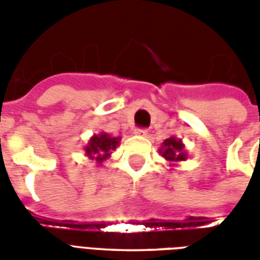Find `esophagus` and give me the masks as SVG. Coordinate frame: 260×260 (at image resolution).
I'll return each instance as SVG.
<instances>
[{
  "instance_id": "obj_1",
  "label": "esophagus",
  "mask_w": 260,
  "mask_h": 260,
  "mask_svg": "<svg viewBox=\"0 0 260 260\" xmlns=\"http://www.w3.org/2000/svg\"><path fill=\"white\" fill-rule=\"evenodd\" d=\"M135 134L139 135V136H147L148 135V129L147 128H136Z\"/></svg>"
}]
</instances>
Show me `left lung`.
Returning a JSON list of instances; mask_svg holds the SVG:
<instances>
[{
  "instance_id": "8db88e82",
  "label": "left lung",
  "mask_w": 260,
  "mask_h": 260,
  "mask_svg": "<svg viewBox=\"0 0 260 260\" xmlns=\"http://www.w3.org/2000/svg\"><path fill=\"white\" fill-rule=\"evenodd\" d=\"M159 152L164 159L170 161L171 166H174V163L183 161V160L187 159L184 144L181 143L180 139H176V137L166 139L161 147L159 148Z\"/></svg>"
}]
</instances>
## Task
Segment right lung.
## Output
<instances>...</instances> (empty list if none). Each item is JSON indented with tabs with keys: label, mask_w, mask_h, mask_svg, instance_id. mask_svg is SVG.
<instances>
[{
	"label": "right lung",
	"mask_w": 260,
	"mask_h": 260,
	"mask_svg": "<svg viewBox=\"0 0 260 260\" xmlns=\"http://www.w3.org/2000/svg\"><path fill=\"white\" fill-rule=\"evenodd\" d=\"M120 140H121V137H112L105 132L94 135L90 137L88 144L84 147L85 155L89 159L94 160L99 166H101L111 156L112 151H115L116 147L120 144Z\"/></svg>",
	"instance_id": "right-lung-1"
}]
</instances>
